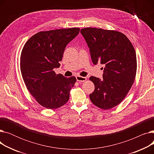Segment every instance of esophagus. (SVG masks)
I'll return each mask as SVG.
<instances>
[{
    "label": "esophagus",
    "instance_id": "34e87169",
    "mask_svg": "<svg viewBox=\"0 0 154 154\" xmlns=\"http://www.w3.org/2000/svg\"><path fill=\"white\" fill-rule=\"evenodd\" d=\"M76 79H77V81L82 82L85 81V80H87V78L85 77H82V76H80V75H77V76H76Z\"/></svg>",
    "mask_w": 154,
    "mask_h": 154
}]
</instances>
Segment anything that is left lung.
Instances as JSON below:
<instances>
[{
    "mask_svg": "<svg viewBox=\"0 0 154 154\" xmlns=\"http://www.w3.org/2000/svg\"><path fill=\"white\" fill-rule=\"evenodd\" d=\"M89 48L93 63L104 66L103 79L91 76L95 85L91 102L102 109L122 102L134 82L137 58L134 48L125 35L115 30L88 27L80 30ZM103 69V68H102Z\"/></svg>",
    "mask_w": 154,
    "mask_h": 154,
    "instance_id": "left-lung-1",
    "label": "left lung"
}]
</instances>
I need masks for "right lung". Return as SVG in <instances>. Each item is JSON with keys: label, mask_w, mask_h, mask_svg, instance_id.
<instances>
[{"label": "right lung", "mask_w": 154, "mask_h": 154, "mask_svg": "<svg viewBox=\"0 0 154 154\" xmlns=\"http://www.w3.org/2000/svg\"><path fill=\"white\" fill-rule=\"evenodd\" d=\"M79 28L40 32L24 45L20 56V70L29 92L42 106L55 109L69 99L76 78L57 75L67 45L79 33Z\"/></svg>", "instance_id": "1"}]
</instances>
